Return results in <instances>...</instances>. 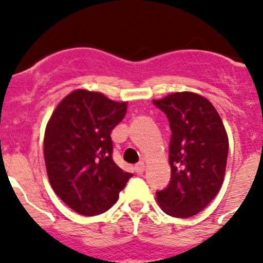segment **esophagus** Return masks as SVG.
<instances>
[{"mask_svg": "<svg viewBox=\"0 0 263 263\" xmlns=\"http://www.w3.org/2000/svg\"><path fill=\"white\" fill-rule=\"evenodd\" d=\"M144 170H145V165H144V162H140V164H137L136 166H135V172H136L137 174H143Z\"/></svg>", "mask_w": 263, "mask_h": 263, "instance_id": "34e87169", "label": "esophagus"}]
</instances>
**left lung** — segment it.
<instances>
[{
  "mask_svg": "<svg viewBox=\"0 0 263 263\" xmlns=\"http://www.w3.org/2000/svg\"><path fill=\"white\" fill-rule=\"evenodd\" d=\"M153 103L166 114L172 129V179L165 190L156 193L157 203L170 216H194L223 186L228 157L226 127L214 105L193 91H177Z\"/></svg>",
  "mask_w": 263,
  "mask_h": 263,
  "instance_id": "1",
  "label": "left lung"
}]
</instances>
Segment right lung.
<instances>
[{
    "mask_svg": "<svg viewBox=\"0 0 263 263\" xmlns=\"http://www.w3.org/2000/svg\"><path fill=\"white\" fill-rule=\"evenodd\" d=\"M126 112L127 102L77 89L61 99L47 123L43 151L49 183L77 214L107 211L132 177L111 156V131Z\"/></svg>",
    "mask_w": 263,
    "mask_h": 263,
    "instance_id": "obj_1",
    "label": "right lung"
}]
</instances>
